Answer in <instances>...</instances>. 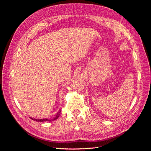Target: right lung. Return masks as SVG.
Instances as JSON below:
<instances>
[{
	"mask_svg": "<svg viewBox=\"0 0 151 151\" xmlns=\"http://www.w3.org/2000/svg\"><path fill=\"white\" fill-rule=\"evenodd\" d=\"M60 112H61V109L60 110H59L58 111V112L57 113V115H56V116H55L53 119H51V120H49V119H47V118H45V119H33V118H31L32 120H35L36 122H48V121H51V120H56V119H57V118H58V116H59V115H60Z\"/></svg>",
	"mask_w": 151,
	"mask_h": 151,
	"instance_id": "right-lung-1",
	"label": "right lung"
}]
</instances>
